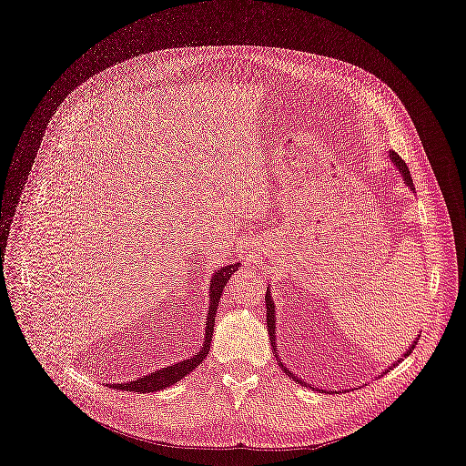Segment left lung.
I'll return each mask as SVG.
<instances>
[{
  "label": "left lung",
  "instance_id": "obj_1",
  "mask_svg": "<svg viewBox=\"0 0 466 466\" xmlns=\"http://www.w3.org/2000/svg\"><path fill=\"white\" fill-rule=\"evenodd\" d=\"M390 159H391V163L395 165V168L399 170V174L402 176V179H404V185L411 190V192H415V187H413V181H411V176H410V170H408V167H406V163L399 157V155L395 153V151H390ZM265 303H267V331H268V339H270V346H272V353H274V357H276V360H278V364H279V368L283 370V373L285 375H289L292 380H296L298 384H301V386H305V388H311V390H317V391H324V390H319V388H315L313 384H309V382H305V380H301L298 375H294L283 362H281V359H279V353H278V344H276V303H274V298H272V294H270V289L267 287V294H265ZM415 344H417V339L411 342V346L404 351V355L399 359V360H395L391 366H388L379 377H382V375H386L390 370H393L395 366H399V362L400 360H404L410 353H411V350L415 348ZM342 391H346V390H342ZM331 393H337V391H331Z\"/></svg>",
  "mask_w": 466,
  "mask_h": 466
}]
</instances>
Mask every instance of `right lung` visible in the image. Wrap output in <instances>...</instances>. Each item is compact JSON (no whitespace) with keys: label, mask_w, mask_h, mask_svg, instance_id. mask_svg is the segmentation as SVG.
<instances>
[{"label":"right lung","mask_w":466,"mask_h":466,"mask_svg":"<svg viewBox=\"0 0 466 466\" xmlns=\"http://www.w3.org/2000/svg\"><path fill=\"white\" fill-rule=\"evenodd\" d=\"M239 263H230L225 265L221 268H218L212 274V281H210V289H208V313H207V322H205V337H203V346L199 348V351L185 360H179L176 364H170L167 368H161L153 373H147L144 377H138L137 380L131 382H120V384H109V388L115 390H122V391H138V393H153V391H161L168 386H174L176 382H179L183 377L190 375L208 355L210 351V344H212V333H214V326H216V313H218V305H219V298L223 294V289L227 285V281L230 279V276L238 270Z\"/></svg>","instance_id":"1"}]
</instances>
